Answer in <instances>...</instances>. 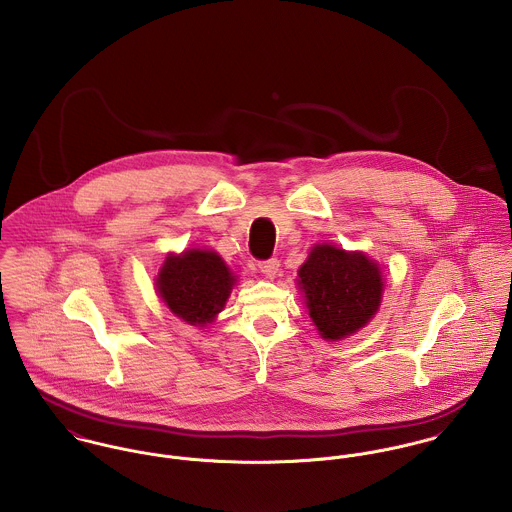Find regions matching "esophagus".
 Returning <instances> with one entry per match:
<instances>
[{
  "label": "esophagus",
  "mask_w": 512,
  "mask_h": 512,
  "mask_svg": "<svg viewBox=\"0 0 512 512\" xmlns=\"http://www.w3.org/2000/svg\"><path fill=\"white\" fill-rule=\"evenodd\" d=\"M258 268L262 274H266L268 278H274L280 270V260L278 258H268V260H262L258 262Z\"/></svg>",
  "instance_id": "obj_1"
}]
</instances>
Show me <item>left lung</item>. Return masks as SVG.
I'll return each mask as SVG.
<instances>
[{
    "mask_svg": "<svg viewBox=\"0 0 512 512\" xmlns=\"http://www.w3.org/2000/svg\"><path fill=\"white\" fill-rule=\"evenodd\" d=\"M299 288L307 309L325 339L337 341L365 327L382 295L378 266L363 252H345L331 244L311 250L299 268Z\"/></svg>",
    "mask_w": 512,
    "mask_h": 512,
    "instance_id": "left-lung-1",
    "label": "left lung"
}]
</instances>
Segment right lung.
<instances>
[{"instance_id": "right-lung-1", "label": "right lung", "mask_w": 512, "mask_h": 512, "mask_svg": "<svg viewBox=\"0 0 512 512\" xmlns=\"http://www.w3.org/2000/svg\"><path fill=\"white\" fill-rule=\"evenodd\" d=\"M234 276L215 252L191 250L169 256L159 270L157 290L167 307L191 325H205L224 307Z\"/></svg>"}]
</instances>
